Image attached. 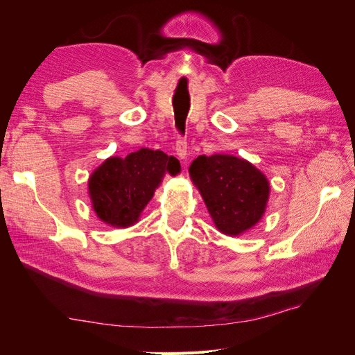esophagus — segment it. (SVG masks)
I'll return each mask as SVG.
<instances>
[{"instance_id":"esophagus-1","label":"esophagus","mask_w":355,"mask_h":355,"mask_svg":"<svg viewBox=\"0 0 355 355\" xmlns=\"http://www.w3.org/2000/svg\"><path fill=\"white\" fill-rule=\"evenodd\" d=\"M187 149H188L187 139L179 136L178 141H176V154H178V157L184 159L187 157Z\"/></svg>"}]
</instances>
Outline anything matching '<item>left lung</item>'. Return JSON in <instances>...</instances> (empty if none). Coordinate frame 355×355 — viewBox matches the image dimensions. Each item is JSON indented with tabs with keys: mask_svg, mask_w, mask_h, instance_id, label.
I'll return each mask as SVG.
<instances>
[{
	"mask_svg": "<svg viewBox=\"0 0 355 355\" xmlns=\"http://www.w3.org/2000/svg\"><path fill=\"white\" fill-rule=\"evenodd\" d=\"M189 176L222 234L240 235L262 219L270 182L249 161L223 154L200 155L189 166Z\"/></svg>",
	"mask_w": 355,
	"mask_h": 355,
	"instance_id": "obj_1",
	"label": "left lung"
}]
</instances>
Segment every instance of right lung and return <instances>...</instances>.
<instances>
[{
	"instance_id": "add662e5",
	"label": "right lung",
	"mask_w": 355,
	"mask_h": 355,
	"mask_svg": "<svg viewBox=\"0 0 355 355\" xmlns=\"http://www.w3.org/2000/svg\"><path fill=\"white\" fill-rule=\"evenodd\" d=\"M166 171L179 173L175 157L142 148L125 158L111 157L96 168L89 179V194L98 218L115 228L132 227Z\"/></svg>"
}]
</instances>
